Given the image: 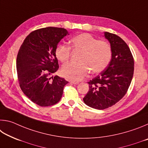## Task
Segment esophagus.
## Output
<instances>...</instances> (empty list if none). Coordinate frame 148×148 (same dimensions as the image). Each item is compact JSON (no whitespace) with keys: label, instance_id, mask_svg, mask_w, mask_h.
Returning a JSON list of instances; mask_svg holds the SVG:
<instances>
[{"label":"esophagus","instance_id":"34e87169","mask_svg":"<svg viewBox=\"0 0 148 148\" xmlns=\"http://www.w3.org/2000/svg\"><path fill=\"white\" fill-rule=\"evenodd\" d=\"M71 83L73 84L74 85H78L79 84V82H71Z\"/></svg>","mask_w":148,"mask_h":148}]
</instances>
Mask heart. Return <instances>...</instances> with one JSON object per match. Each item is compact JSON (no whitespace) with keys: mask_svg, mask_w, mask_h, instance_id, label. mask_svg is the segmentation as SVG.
I'll return each mask as SVG.
<instances>
[{"mask_svg":"<svg viewBox=\"0 0 148 148\" xmlns=\"http://www.w3.org/2000/svg\"><path fill=\"white\" fill-rule=\"evenodd\" d=\"M74 50L81 51L77 62H69L62 66L61 72L67 79L80 81L86 77L89 71L92 74L100 73L108 66L112 57L110 44L104 40H97L88 33H82L71 39ZM71 47L64 44L57 45L55 56L61 62L69 61Z\"/></svg>","mask_w":148,"mask_h":148,"instance_id":"heart-1","label":"heart"}]
</instances>
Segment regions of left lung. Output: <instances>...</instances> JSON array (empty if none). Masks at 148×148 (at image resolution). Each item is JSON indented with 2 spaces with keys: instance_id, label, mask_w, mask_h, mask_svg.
Masks as SVG:
<instances>
[{
  "instance_id": "left-lung-1",
  "label": "left lung",
  "mask_w": 148,
  "mask_h": 148,
  "mask_svg": "<svg viewBox=\"0 0 148 148\" xmlns=\"http://www.w3.org/2000/svg\"><path fill=\"white\" fill-rule=\"evenodd\" d=\"M112 49L111 61L104 71L90 80L89 91L83 99L97 110L111 107L125 96L134 73V59L129 46L116 34L104 32Z\"/></svg>"
}]
</instances>
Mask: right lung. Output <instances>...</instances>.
I'll use <instances>...</instances> for the list:
<instances>
[{
  "instance_id": "1",
  "label": "right lung",
  "mask_w": 148,
  "mask_h": 148,
  "mask_svg": "<svg viewBox=\"0 0 148 148\" xmlns=\"http://www.w3.org/2000/svg\"><path fill=\"white\" fill-rule=\"evenodd\" d=\"M69 34L63 28L46 27L31 32L21 44L16 67L20 88L34 103L49 106L61 100L68 84L58 76L50 77L59 69L55 49Z\"/></svg>"
}]
</instances>
